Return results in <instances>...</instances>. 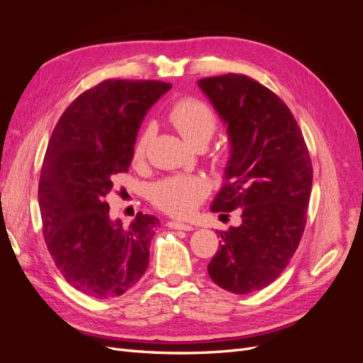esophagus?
Segmentation results:
<instances>
[{"mask_svg":"<svg viewBox=\"0 0 363 363\" xmlns=\"http://www.w3.org/2000/svg\"><path fill=\"white\" fill-rule=\"evenodd\" d=\"M167 225H168L169 228H174V230H184V232H191V230H194L192 225L180 223V221H168Z\"/></svg>","mask_w":363,"mask_h":363,"instance_id":"esophagus-1","label":"esophagus"}]
</instances>
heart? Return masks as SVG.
Returning <instances> with one entry per match:
<instances>
[{"instance_id":"heart-1","label":"heart","mask_w":363,"mask_h":363,"mask_svg":"<svg viewBox=\"0 0 363 363\" xmlns=\"http://www.w3.org/2000/svg\"><path fill=\"white\" fill-rule=\"evenodd\" d=\"M168 119L177 128L179 133L194 147L207 144L218 128V118L212 108L192 96H186L175 101L169 108ZM152 135H155V131H152L151 125H147L138 135L133 144V151H131L133 163L139 164L147 159ZM207 194V183L196 175H172V177L159 180L151 186L150 200L163 212L172 216H184L201 204Z\"/></svg>"}]
</instances>
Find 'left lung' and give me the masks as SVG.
Wrapping results in <instances>:
<instances>
[{"mask_svg": "<svg viewBox=\"0 0 363 363\" xmlns=\"http://www.w3.org/2000/svg\"><path fill=\"white\" fill-rule=\"evenodd\" d=\"M227 123L232 157L213 212L238 208L242 224L219 232L207 271L223 289L250 294L284 271L304 233L313 168L289 107L244 74L199 82Z\"/></svg>", "mask_w": 363, "mask_h": 363, "instance_id": "1", "label": "left lung"}]
</instances>
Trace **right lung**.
Returning a JSON list of instances; mask_svg holds the SVG:
<instances>
[{"instance_id":"1","label":"right lung","mask_w":363,"mask_h":363,"mask_svg":"<svg viewBox=\"0 0 363 363\" xmlns=\"http://www.w3.org/2000/svg\"><path fill=\"white\" fill-rule=\"evenodd\" d=\"M171 89L159 80L111 79L80 94L52 130L39 179L42 233L72 288L113 298L147 271L159 219L138 213L124 227L111 221L106 196L127 172L139 125Z\"/></svg>"}]
</instances>
